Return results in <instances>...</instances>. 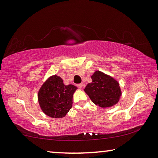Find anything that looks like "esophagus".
Returning a JSON list of instances; mask_svg holds the SVG:
<instances>
[{
	"label": "esophagus",
	"instance_id": "esophagus-1",
	"mask_svg": "<svg viewBox=\"0 0 158 158\" xmlns=\"http://www.w3.org/2000/svg\"><path fill=\"white\" fill-rule=\"evenodd\" d=\"M77 87L79 88V89H82V88H83V84H82V83H81V84H77Z\"/></svg>",
	"mask_w": 158,
	"mask_h": 158
}]
</instances>
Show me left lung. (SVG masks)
I'll return each mask as SVG.
<instances>
[{
  "label": "left lung",
  "instance_id": "8db88e82",
  "mask_svg": "<svg viewBox=\"0 0 158 158\" xmlns=\"http://www.w3.org/2000/svg\"><path fill=\"white\" fill-rule=\"evenodd\" d=\"M90 77L92 81L87 84L84 92L93 102L102 109L116 105L122 95L118 81L100 70H95Z\"/></svg>",
  "mask_w": 158,
  "mask_h": 158
}]
</instances>
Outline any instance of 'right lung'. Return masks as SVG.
Instances as JSON below:
<instances>
[{
    "label": "right lung",
    "instance_id": "1",
    "mask_svg": "<svg viewBox=\"0 0 158 158\" xmlns=\"http://www.w3.org/2000/svg\"><path fill=\"white\" fill-rule=\"evenodd\" d=\"M77 89L73 84H64L62 78L57 74L49 77L37 94L41 110L49 117H65L72 108L73 95Z\"/></svg>",
    "mask_w": 158,
    "mask_h": 158
}]
</instances>
